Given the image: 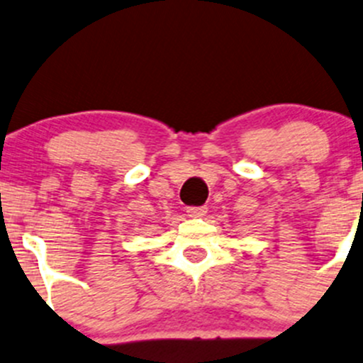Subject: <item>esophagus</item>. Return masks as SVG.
<instances>
[{"mask_svg":"<svg viewBox=\"0 0 363 363\" xmlns=\"http://www.w3.org/2000/svg\"><path fill=\"white\" fill-rule=\"evenodd\" d=\"M186 212L191 218H202V216L207 214V207L205 205H202V207H186Z\"/></svg>","mask_w":363,"mask_h":363,"instance_id":"esophagus-1","label":"esophagus"}]
</instances>
